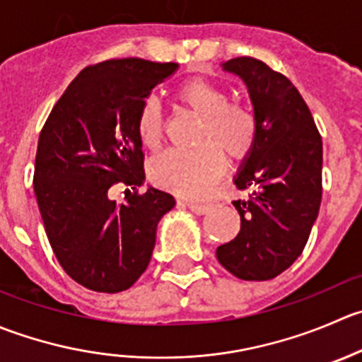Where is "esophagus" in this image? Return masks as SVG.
Returning <instances> with one entry per match:
<instances>
[{"label": "esophagus", "instance_id": "esophagus-1", "mask_svg": "<svg viewBox=\"0 0 362 362\" xmlns=\"http://www.w3.org/2000/svg\"><path fill=\"white\" fill-rule=\"evenodd\" d=\"M187 206L191 212L198 214V216H203V214L210 212V209H212V205H209V203H194V202H187Z\"/></svg>", "mask_w": 362, "mask_h": 362}]
</instances>
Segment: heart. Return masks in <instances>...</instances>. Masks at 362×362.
<instances>
[{"label": "heart", "instance_id": "b5f03b06", "mask_svg": "<svg viewBox=\"0 0 362 362\" xmlns=\"http://www.w3.org/2000/svg\"><path fill=\"white\" fill-rule=\"evenodd\" d=\"M177 99L203 118L198 150H168L150 166L157 185L184 196H199L223 175L226 160L240 163L256 145L258 117L249 106L231 103L230 93L206 79H187L178 86ZM136 134L145 148L159 150L164 117L159 103L145 99L136 117Z\"/></svg>", "mask_w": 362, "mask_h": 362}]
</instances>
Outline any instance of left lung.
Here are the masks:
<instances>
[{
	"label": "left lung",
	"mask_w": 362,
	"mask_h": 362,
	"mask_svg": "<svg viewBox=\"0 0 362 362\" xmlns=\"http://www.w3.org/2000/svg\"><path fill=\"white\" fill-rule=\"evenodd\" d=\"M224 70L247 84L259 134L235 185L251 189L233 202L240 231L216 251L221 265L244 281H267L300 256L322 202V136L292 81L249 56Z\"/></svg>",
	"instance_id": "left-lung-1"
}]
</instances>
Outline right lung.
<instances>
[{
	"label": "right lung",
	"instance_id": "1",
	"mask_svg": "<svg viewBox=\"0 0 362 362\" xmlns=\"http://www.w3.org/2000/svg\"><path fill=\"white\" fill-rule=\"evenodd\" d=\"M177 63L107 59L77 74L49 113L35 156L33 191L52 252L84 288L117 293L148 267L157 223L173 196L139 192L143 171L136 117ZM127 187L122 204L110 199Z\"/></svg>",
	"mask_w": 362,
	"mask_h": 362
}]
</instances>
